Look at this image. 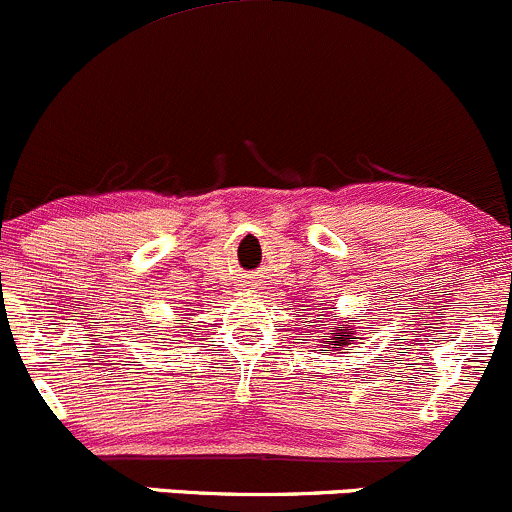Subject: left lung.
I'll list each match as a JSON object with an SVG mask.
<instances>
[{
    "label": "left lung",
    "instance_id": "left-lung-1",
    "mask_svg": "<svg viewBox=\"0 0 512 512\" xmlns=\"http://www.w3.org/2000/svg\"><path fill=\"white\" fill-rule=\"evenodd\" d=\"M332 310H334V307H332ZM322 320H329V315L317 317V322H322ZM354 322H356L354 317H349V320L339 324V327H329L332 342H324L320 351H339L342 346H349L351 342H354V339H359V337H354V332H351V324H354Z\"/></svg>",
    "mask_w": 512,
    "mask_h": 512
}]
</instances>
